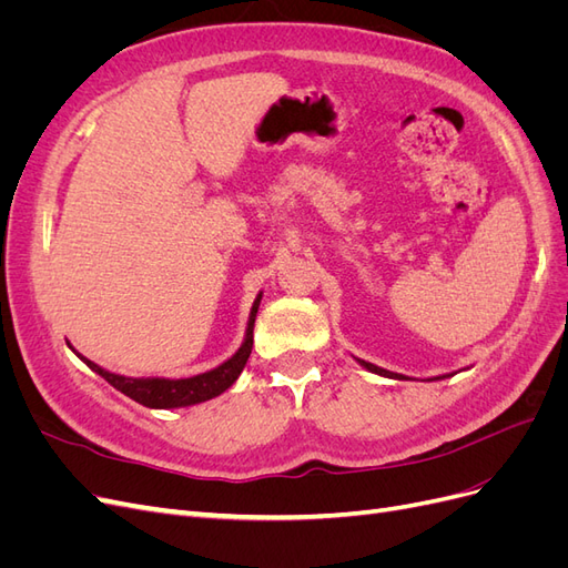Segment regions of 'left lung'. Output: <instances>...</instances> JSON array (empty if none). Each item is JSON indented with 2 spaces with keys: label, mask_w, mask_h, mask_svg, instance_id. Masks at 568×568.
<instances>
[{
  "label": "left lung",
  "mask_w": 568,
  "mask_h": 568,
  "mask_svg": "<svg viewBox=\"0 0 568 568\" xmlns=\"http://www.w3.org/2000/svg\"><path fill=\"white\" fill-rule=\"evenodd\" d=\"M359 365H363L367 372H374V374H379V376H388V379H405L403 374H395V372H388V369H384V367H376V365H372V363H365V359H359V357H355ZM445 376L448 374H443V376H438V379H445Z\"/></svg>",
  "instance_id": "left-lung-1"
}]
</instances>
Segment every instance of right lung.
I'll use <instances>...</instances> for the list:
<instances>
[{
  "instance_id": "1",
  "label": "right lung",
  "mask_w": 568,
  "mask_h": 568,
  "mask_svg": "<svg viewBox=\"0 0 568 568\" xmlns=\"http://www.w3.org/2000/svg\"><path fill=\"white\" fill-rule=\"evenodd\" d=\"M263 294H257L253 305H251V315H248V324H246V334L242 346L239 351L225 359V363L196 374V376H189V379H165V376H125V374H115L109 372L104 367H99L92 359H88L84 355H80L71 343H68V348H71L84 365H88L92 372H97L99 376H104V379L120 393H125L128 398H132L134 403H140L144 407L151 409H173V407H189V405H199L215 398V395L225 393L236 379L239 374L244 372L246 367V359L251 355L253 348V324H255V315H257V305H261Z\"/></svg>"
}]
</instances>
